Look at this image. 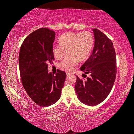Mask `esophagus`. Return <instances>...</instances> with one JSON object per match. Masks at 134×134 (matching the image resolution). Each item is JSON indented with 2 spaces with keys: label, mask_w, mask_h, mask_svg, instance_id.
Here are the masks:
<instances>
[{
  "label": "esophagus",
  "mask_w": 134,
  "mask_h": 134,
  "mask_svg": "<svg viewBox=\"0 0 134 134\" xmlns=\"http://www.w3.org/2000/svg\"><path fill=\"white\" fill-rule=\"evenodd\" d=\"M66 72V74H67V76H69V75H70V74H71V72H69V71H66V72Z\"/></svg>",
  "instance_id": "esophagus-1"
}]
</instances>
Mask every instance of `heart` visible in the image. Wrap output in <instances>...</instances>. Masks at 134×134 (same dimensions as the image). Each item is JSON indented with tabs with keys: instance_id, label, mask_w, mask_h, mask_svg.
<instances>
[{
	"instance_id": "heart-1",
	"label": "heart",
	"mask_w": 134,
	"mask_h": 134,
	"mask_svg": "<svg viewBox=\"0 0 134 134\" xmlns=\"http://www.w3.org/2000/svg\"><path fill=\"white\" fill-rule=\"evenodd\" d=\"M60 44H54L52 52L55 58H62L67 51L68 56L59 63L61 69L71 71L79 62H83L90 55L94 43V38L89 31L63 34L58 38Z\"/></svg>"
}]
</instances>
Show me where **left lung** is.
<instances>
[{
    "label": "left lung",
    "instance_id": "obj_1",
    "mask_svg": "<svg viewBox=\"0 0 134 134\" xmlns=\"http://www.w3.org/2000/svg\"><path fill=\"white\" fill-rule=\"evenodd\" d=\"M94 47L89 59L81 65L82 79L77 76L76 93L81 102L96 106L105 100L114 84L116 74V58L111 40L97 29H93ZM89 74L90 77L83 79Z\"/></svg>",
    "mask_w": 134,
    "mask_h": 134
}]
</instances>
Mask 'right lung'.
I'll return each mask as SVG.
<instances>
[{
    "label": "right lung",
    "mask_w": 134,
    "mask_h": 134,
    "mask_svg": "<svg viewBox=\"0 0 134 134\" xmlns=\"http://www.w3.org/2000/svg\"><path fill=\"white\" fill-rule=\"evenodd\" d=\"M55 32L41 28L27 37L21 47L19 66L21 81L30 98L37 105L47 107L60 98L66 78L65 71L55 75L48 72V63L54 60L52 47Z\"/></svg>",
    "instance_id": "right-lung-1"
}]
</instances>
